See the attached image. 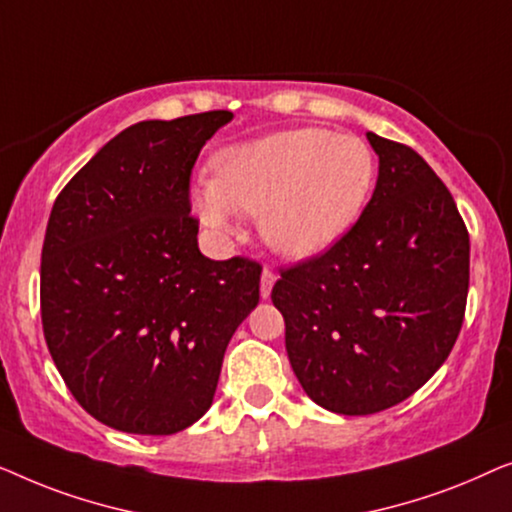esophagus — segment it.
<instances>
[{"label": "esophagus", "mask_w": 512, "mask_h": 512, "mask_svg": "<svg viewBox=\"0 0 512 512\" xmlns=\"http://www.w3.org/2000/svg\"><path fill=\"white\" fill-rule=\"evenodd\" d=\"M273 285H276V273L269 271V269H264L262 271V280H259V294H262V299H269Z\"/></svg>", "instance_id": "1"}]
</instances>
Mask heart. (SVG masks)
<instances>
[{"label": "heart", "mask_w": 512, "mask_h": 512, "mask_svg": "<svg viewBox=\"0 0 512 512\" xmlns=\"http://www.w3.org/2000/svg\"><path fill=\"white\" fill-rule=\"evenodd\" d=\"M376 181V157L352 134L285 129L236 143L213 160V178L192 190V208L218 234L236 213L259 218L262 239L287 259L325 255L362 218Z\"/></svg>", "instance_id": "heart-1"}]
</instances>
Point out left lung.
<instances>
[{"label":"left lung","instance_id":"8db88e82","mask_svg":"<svg viewBox=\"0 0 512 512\" xmlns=\"http://www.w3.org/2000/svg\"><path fill=\"white\" fill-rule=\"evenodd\" d=\"M378 183L334 248L280 273L294 376L318 406L371 415L420 390L448 359L469 294V232L434 169L366 134Z\"/></svg>","mask_w":512,"mask_h":512}]
</instances>
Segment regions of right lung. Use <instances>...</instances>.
Instances as JSON below:
<instances>
[{
  "instance_id": "1",
  "label": "right lung",
  "mask_w": 512,
  "mask_h": 512,
  "mask_svg": "<svg viewBox=\"0 0 512 512\" xmlns=\"http://www.w3.org/2000/svg\"><path fill=\"white\" fill-rule=\"evenodd\" d=\"M234 113L143 120L71 178L41 250V322L76 401L106 427L183 431L211 408L222 357L259 301V264L197 246L190 174Z\"/></svg>"
}]
</instances>
